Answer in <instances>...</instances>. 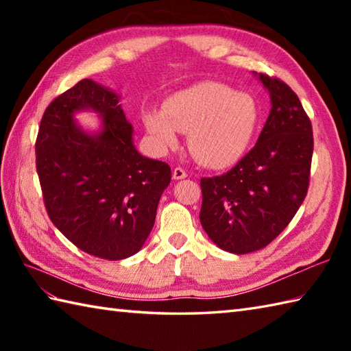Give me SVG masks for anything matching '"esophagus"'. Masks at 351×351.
Segmentation results:
<instances>
[{
	"label": "esophagus",
	"instance_id": "1",
	"mask_svg": "<svg viewBox=\"0 0 351 351\" xmlns=\"http://www.w3.org/2000/svg\"><path fill=\"white\" fill-rule=\"evenodd\" d=\"M171 176H173V180H184V178H187V171L182 167H175L171 171Z\"/></svg>",
	"mask_w": 351,
	"mask_h": 351
}]
</instances>
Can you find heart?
Wrapping results in <instances>:
<instances>
[{
    "label": "heart",
    "mask_w": 351,
    "mask_h": 351,
    "mask_svg": "<svg viewBox=\"0 0 351 351\" xmlns=\"http://www.w3.org/2000/svg\"><path fill=\"white\" fill-rule=\"evenodd\" d=\"M259 108L250 95L204 81L171 95L162 110L143 116L155 145L166 149L189 132V147L204 166L221 169L234 164L247 149L256 131Z\"/></svg>",
    "instance_id": "obj_1"
}]
</instances>
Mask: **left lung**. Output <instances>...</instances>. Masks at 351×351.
<instances>
[{
	"mask_svg": "<svg viewBox=\"0 0 351 351\" xmlns=\"http://www.w3.org/2000/svg\"><path fill=\"white\" fill-rule=\"evenodd\" d=\"M271 110L256 145L226 173L202 178L199 219L220 249L244 255L270 244L306 197L314 137L300 99L259 73Z\"/></svg>",
	"mask_w": 351,
	"mask_h": 351,
	"instance_id": "8db88e82",
	"label": "left lung"
}]
</instances>
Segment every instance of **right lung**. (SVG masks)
<instances>
[{"label": "right lung", "mask_w": 351, "mask_h": 351, "mask_svg": "<svg viewBox=\"0 0 351 351\" xmlns=\"http://www.w3.org/2000/svg\"><path fill=\"white\" fill-rule=\"evenodd\" d=\"M121 96L81 80L45 110L36 138V169L51 221L88 255L117 261L145 244L155 223L169 164L137 152ZM93 109L103 130L84 132L73 113Z\"/></svg>", "instance_id": "obj_1"}]
</instances>
